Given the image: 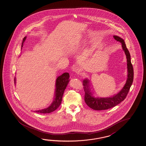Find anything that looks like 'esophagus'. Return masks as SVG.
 I'll return each instance as SVG.
<instances>
[{
	"label": "esophagus",
	"mask_w": 146,
	"mask_h": 146,
	"mask_svg": "<svg viewBox=\"0 0 146 146\" xmlns=\"http://www.w3.org/2000/svg\"><path fill=\"white\" fill-rule=\"evenodd\" d=\"M72 71L74 73H75L76 74H78L79 72L81 71V68H80V67H79V66L77 65H74L72 67Z\"/></svg>",
	"instance_id": "esophagus-1"
}]
</instances>
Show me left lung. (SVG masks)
Segmentation results:
<instances>
[{"label": "left lung", "instance_id": "obj_1", "mask_svg": "<svg viewBox=\"0 0 146 146\" xmlns=\"http://www.w3.org/2000/svg\"><path fill=\"white\" fill-rule=\"evenodd\" d=\"M113 38L116 41L121 43L123 50H124L126 56L128 71L126 82L121 91L112 97L107 98H95L93 96V94L91 92V86L89 83L90 81L88 79H84L82 82L84 86V91L85 92L84 101L88 107L94 110H108L121 103L126 97L133 80V68L131 62L130 54L127 48L124 40L118 36H113Z\"/></svg>", "mask_w": 146, "mask_h": 146}]
</instances>
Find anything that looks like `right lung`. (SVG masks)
<instances>
[{
  "label": "right lung",
  "instance_id": "obj_1",
  "mask_svg": "<svg viewBox=\"0 0 146 146\" xmlns=\"http://www.w3.org/2000/svg\"><path fill=\"white\" fill-rule=\"evenodd\" d=\"M26 36H25L22 43L21 47H23V43L26 39ZM69 74L68 73H64L60 76L58 77L56 80L55 84V98L52 103L51 105L46 108L43 109L41 110H36L34 112H38L41 113H48L53 112L58 108L62 101V96L64 93L65 89L67 87L68 84L69 82Z\"/></svg>",
  "mask_w": 146,
  "mask_h": 146
}]
</instances>
